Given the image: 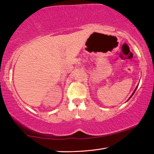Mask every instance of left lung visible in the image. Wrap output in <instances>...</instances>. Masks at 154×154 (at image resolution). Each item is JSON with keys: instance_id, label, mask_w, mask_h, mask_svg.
Here are the masks:
<instances>
[{"instance_id": "obj_1", "label": "left lung", "mask_w": 154, "mask_h": 154, "mask_svg": "<svg viewBox=\"0 0 154 154\" xmlns=\"http://www.w3.org/2000/svg\"><path fill=\"white\" fill-rule=\"evenodd\" d=\"M137 87L136 88V89H135V90H134V92H133V93H132V95H131V96H130V97L129 98V99H130V98H131L132 96H133V94H134V92H135V91H136V90H137ZM129 99H128V100H129Z\"/></svg>"}]
</instances>
